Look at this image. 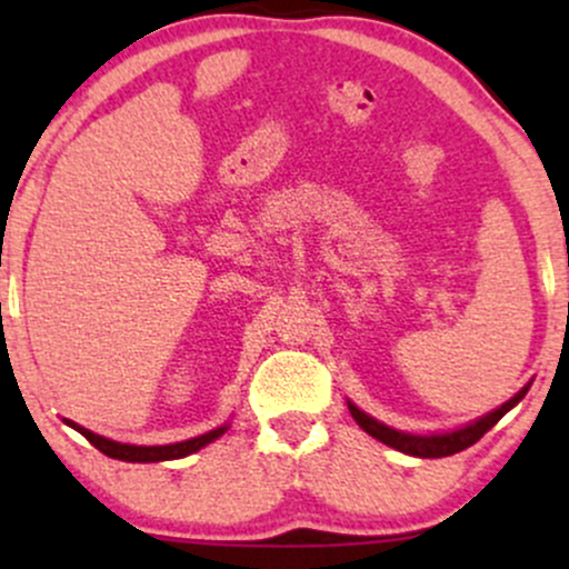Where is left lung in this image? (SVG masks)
<instances>
[{
    "mask_svg": "<svg viewBox=\"0 0 569 569\" xmlns=\"http://www.w3.org/2000/svg\"><path fill=\"white\" fill-rule=\"evenodd\" d=\"M530 385L532 382H527L525 388H521L513 398H508L502 407L487 411V415L479 417V420L468 422V426L455 428V430H443V433H407V430H396V428L385 426V422H380V420H375V417L367 415L363 409H358L352 401H348V409H350L352 420L367 430L369 436H375L377 441L398 449V452L411 455V457H449L455 452H462V449H468L471 443L479 441L489 428L498 426L500 417L508 415V411H511L516 403L527 396Z\"/></svg>",
    "mask_w": 569,
    "mask_h": 569,
    "instance_id": "1",
    "label": "left lung"
}]
</instances>
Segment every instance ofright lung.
<instances>
[{
    "instance_id": "add662e5",
    "label": "right lung",
    "mask_w": 569,
    "mask_h": 569,
    "mask_svg": "<svg viewBox=\"0 0 569 569\" xmlns=\"http://www.w3.org/2000/svg\"><path fill=\"white\" fill-rule=\"evenodd\" d=\"M69 428H74L77 433H82L84 439L93 443L96 449H101L107 457H114V460H126V462H162V460H179V457H187L192 452H198V449L208 447L211 441H217L219 436L227 433V428H230V422H224V426L208 430V433L202 436H194V439H187V441H176V443H160V447H139V443H122V441H114V439H107V436H98L93 430L77 426V422L71 420H63Z\"/></svg>"
}]
</instances>
